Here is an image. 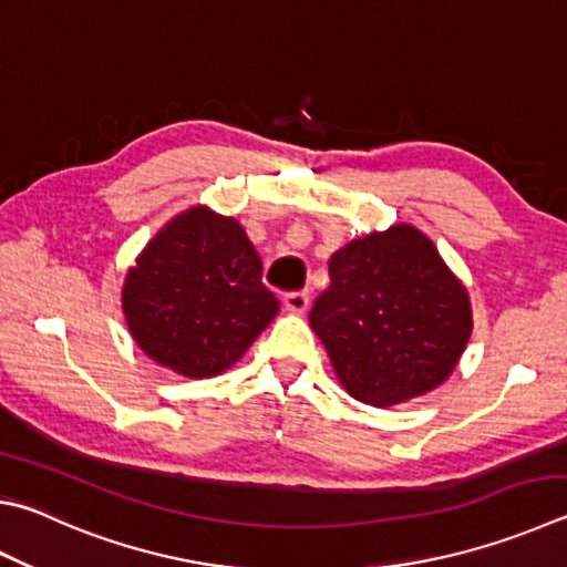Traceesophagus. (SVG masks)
<instances>
[{
    "mask_svg": "<svg viewBox=\"0 0 567 567\" xmlns=\"http://www.w3.org/2000/svg\"><path fill=\"white\" fill-rule=\"evenodd\" d=\"M282 302H285V310L302 315L307 312V307H310V292H287Z\"/></svg>",
    "mask_w": 567,
    "mask_h": 567,
    "instance_id": "obj_1",
    "label": "esophagus"
}]
</instances>
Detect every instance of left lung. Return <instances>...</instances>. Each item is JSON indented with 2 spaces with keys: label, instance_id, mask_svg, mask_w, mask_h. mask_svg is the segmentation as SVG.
Segmentation results:
<instances>
[{
  "label": "left lung",
  "instance_id": "8db88e82",
  "mask_svg": "<svg viewBox=\"0 0 567 567\" xmlns=\"http://www.w3.org/2000/svg\"><path fill=\"white\" fill-rule=\"evenodd\" d=\"M329 277L310 327L349 396L389 409L454 374L473 332L471 297L419 228L354 238L332 255Z\"/></svg>",
  "mask_w": 567,
  "mask_h": 567
}]
</instances>
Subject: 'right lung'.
Listing matches in <instances>:
<instances>
[{"instance_id": "1", "label": "right lung", "mask_w": 567, "mask_h": 567, "mask_svg": "<svg viewBox=\"0 0 567 567\" xmlns=\"http://www.w3.org/2000/svg\"><path fill=\"white\" fill-rule=\"evenodd\" d=\"M128 332L146 357L188 379L223 374L280 312L243 225L193 205L163 225L121 287Z\"/></svg>"}]
</instances>
